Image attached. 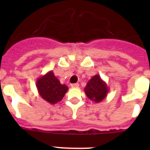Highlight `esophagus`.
I'll return each instance as SVG.
<instances>
[{"label": "esophagus", "mask_w": 150, "mask_h": 150, "mask_svg": "<svg viewBox=\"0 0 150 150\" xmlns=\"http://www.w3.org/2000/svg\"><path fill=\"white\" fill-rule=\"evenodd\" d=\"M71 86L72 87V88H77V87H79V83H74V84H71Z\"/></svg>", "instance_id": "34e87169"}]
</instances>
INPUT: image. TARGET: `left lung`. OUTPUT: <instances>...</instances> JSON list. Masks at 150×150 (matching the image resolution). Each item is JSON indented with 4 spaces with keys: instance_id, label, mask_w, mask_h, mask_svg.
Here are the masks:
<instances>
[{
    "instance_id": "left-lung-1",
    "label": "left lung",
    "mask_w": 150,
    "mask_h": 150,
    "mask_svg": "<svg viewBox=\"0 0 150 150\" xmlns=\"http://www.w3.org/2000/svg\"><path fill=\"white\" fill-rule=\"evenodd\" d=\"M84 90L90 100L95 103H100L109 92V87L98 74H96L88 80Z\"/></svg>"
}]
</instances>
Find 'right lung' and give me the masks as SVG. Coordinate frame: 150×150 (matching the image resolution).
<instances>
[{"instance_id":"1","label":"right lung","mask_w":150,"mask_h":150,"mask_svg":"<svg viewBox=\"0 0 150 150\" xmlns=\"http://www.w3.org/2000/svg\"><path fill=\"white\" fill-rule=\"evenodd\" d=\"M36 86L41 98L50 104H55L61 101L68 90L66 85L61 84L52 71L38 78L36 82Z\"/></svg>"}]
</instances>
